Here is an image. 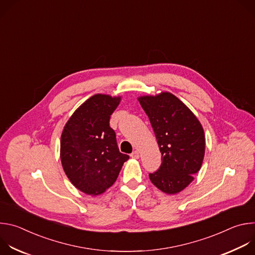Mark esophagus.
Here are the masks:
<instances>
[{"instance_id": "34e87169", "label": "esophagus", "mask_w": 255, "mask_h": 255, "mask_svg": "<svg viewBox=\"0 0 255 255\" xmlns=\"http://www.w3.org/2000/svg\"><path fill=\"white\" fill-rule=\"evenodd\" d=\"M130 156H131L132 158H136V159H137V158H139L140 155H139V152H138L137 150H135V151H133V152L130 154Z\"/></svg>"}]
</instances>
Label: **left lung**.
<instances>
[{
  "label": "left lung",
  "mask_w": 255,
  "mask_h": 255,
  "mask_svg": "<svg viewBox=\"0 0 255 255\" xmlns=\"http://www.w3.org/2000/svg\"><path fill=\"white\" fill-rule=\"evenodd\" d=\"M138 101L150 120L161 152V165L149 173V178L161 192L177 194L192 183L202 166L206 144L203 126L171 93L141 96Z\"/></svg>",
  "instance_id": "8db88e82"
}]
</instances>
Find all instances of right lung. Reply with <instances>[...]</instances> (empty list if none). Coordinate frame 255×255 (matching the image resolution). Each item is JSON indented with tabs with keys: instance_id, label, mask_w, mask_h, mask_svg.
<instances>
[{
	"instance_id": "1",
	"label": "right lung",
	"mask_w": 255,
	"mask_h": 255,
	"mask_svg": "<svg viewBox=\"0 0 255 255\" xmlns=\"http://www.w3.org/2000/svg\"><path fill=\"white\" fill-rule=\"evenodd\" d=\"M121 97L96 94L83 103L66 122L60 138L63 170L81 192L97 196L118 177L127 154L119 151L110 116Z\"/></svg>"
}]
</instances>
